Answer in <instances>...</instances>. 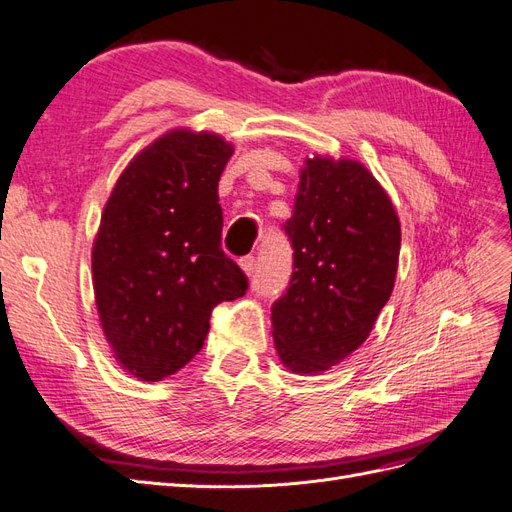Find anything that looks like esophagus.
I'll return each mask as SVG.
<instances>
[{
	"label": "esophagus",
	"mask_w": 512,
	"mask_h": 512,
	"mask_svg": "<svg viewBox=\"0 0 512 512\" xmlns=\"http://www.w3.org/2000/svg\"><path fill=\"white\" fill-rule=\"evenodd\" d=\"M239 267L243 269V273H245L247 277H254V273H256V260H254V256L241 258V260H239Z\"/></svg>",
	"instance_id": "1"
}]
</instances>
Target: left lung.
Returning a JSON list of instances; mask_svg holds the SVG:
<instances>
[{
	"instance_id": "8db88e82",
	"label": "left lung",
	"mask_w": 512,
	"mask_h": 512,
	"mask_svg": "<svg viewBox=\"0 0 512 512\" xmlns=\"http://www.w3.org/2000/svg\"><path fill=\"white\" fill-rule=\"evenodd\" d=\"M290 286L271 307L277 356L292 374L342 363L369 337L395 286L401 226L380 181L356 160L307 158L292 218Z\"/></svg>"
}]
</instances>
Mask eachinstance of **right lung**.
<instances>
[{"mask_svg": "<svg viewBox=\"0 0 512 512\" xmlns=\"http://www.w3.org/2000/svg\"><path fill=\"white\" fill-rule=\"evenodd\" d=\"M232 147L175 128L130 160L91 250L96 307L117 365L160 382L203 348L213 307L247 290L222 252L218 181Z\"/></svg>", "mask_w": 512, "mask_h": 512, "instance_id": "add662e5", "label": "right lung"}]
</instances>
